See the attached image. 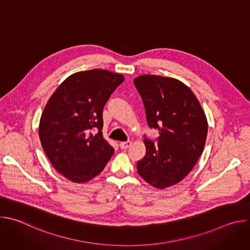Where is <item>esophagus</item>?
<instances>
[{"mask_svg":"<svg viewBox=\"0 0 250 250\" xmlns=\"http://www.w3.org/2000/svg\"><path fill=\"white\" fill-rule=\"evenodd\" d=\"M131 145H132V142L129 141V140H127V141H123V142H121L120 146H121L122 149H126V148H128Z\"/></svg>","mask_w":250,"mask_h":250,"instance_id":"esophagus-1","label":"esophagus"}]
</instances>
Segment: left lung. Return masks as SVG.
Returning <instances> with one entry per match:
<instances>
[{
    "label": "left lung",
    "mask_w": 250,
    "mask_h": 250,
    "mask_svg": "<svg viewBox=\"0 0 250 250\" xmlns=\"http://www.w3.org/2000/svg\"><path fill=\"white\" fill-rule=\"evenodd\" d=\"M150 127L159 130L158 142L145 138L146 153L137 161L142 179L157 189L182 181L202 155L208 134L205 112L183 82L158 75L133 80Z\"/></svg>",
    "instance_id": "obj_1"
}]
</instances>
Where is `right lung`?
Returning a JSON list of instances; mask_svg holds the SVG:
<instances>
[{"instance_id": "add662e5", "label": "right lung", "mask_w": 250, "mask_h": 250, "mask_svg": "<svg viewBox=\"0 0 250 250\" xmlns=\"http://www.w3.org/2000/svg\"><path fill=\"white\" fill-rule=\"evenodd\" d=\"M124 81V75L109 70L81 71L66 78L45 104L39 127L42 146L68 180H92L114 154L102 132L103 109ZM97 128L93 135L90 130Z\"/></svg>"}]
</instances>
